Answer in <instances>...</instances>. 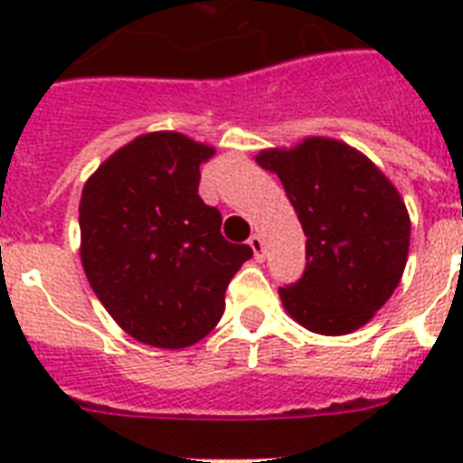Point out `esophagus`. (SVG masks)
Wrapping results in <instances>:
<instances>
[{
    "instance_id": "34e87169",
    "label": "esophagus",
    "mask_w": 463,
    "mask_h": 463,
    "mask_svg": "<svg viewBox=\"0 0 463 463\" xmlns=\"http://www.w3.org/2000/svg\"><path fill=\"white\" fill-rule=\"evenodd\" d=\"M250 247H252V252L257 260H264V252H267V250H264V238H261L260 232H254L252 238H250Z\"/></svg>"
}]
</instances>
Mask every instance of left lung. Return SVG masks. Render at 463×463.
<instances>
[{"label": "left lung", "mask_w": 463, "mask_h": 463, "mask_svg": "<svg viewBox=\"0 0 463 463\" xmlns=\"http://www.w3.org/2000/svg\"><path fill=\"white\" fill-rule=\"evenodd\" d=\"M279 175L305 231L303 276L279 288L305 329L341 336L367 324L402 281L411 221L396 187L373 160L336 139L257 156Z\"/></svg>", "instance_id": "1"}]
</instances>
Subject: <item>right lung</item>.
Instances as JSON below:
<instances>
[{
	"instance_id": "add662e5",
	"label": "right lung",
	"mask_w": 463,
	"mask_h": 463,
	"mask_svg": "<svg viewBox=\"0 0 463 463\" xmlns=\"http://www.w3.org/2000/svg\"><path fill=\"white\" fill-rule=\"evenodd\" d=\"M216 154L177 132L137 137L83 184L81 264L122 329L156 348H187L218 324L225 288L252 257L221 235V211L199 196Z\"/></svg>"
}]
</instances>
